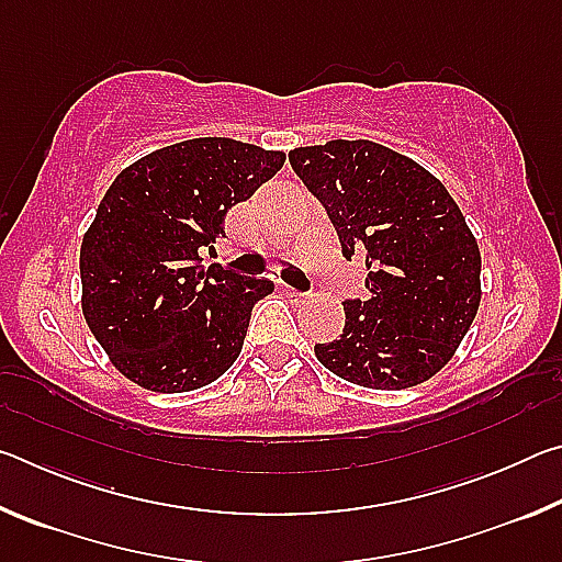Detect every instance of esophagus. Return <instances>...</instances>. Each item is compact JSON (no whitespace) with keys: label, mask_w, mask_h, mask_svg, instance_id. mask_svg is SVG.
<instances>
[{"label":"esophagus","mask_w":562,"mask_h":562,"mask_svg":"<svg viewBox=\"0 0 562 562\" xmlns=\"http://www.w3.org/2000/svg\"><path fill=\"white\" fill-rule=\"evenodd\" d=\"M284 294H288V297L294 300V302H302L304 297H307V294L300 292V290H294V288H288V284H284Z\"/></svg>","instance_id":"1"}]
</instances>
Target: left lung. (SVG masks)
<instances>
[{"instance_id": "obj_1", "label": "left lung", "mask_w": 562, "mask_h": 562, "mask_svg": "<svg viewBox=\"0 0 562 562\" xmlns=\"http://www.w3.org/2000/svg\"><path fill=\"white\" fill-rule=\"evenodd\" d=\"M325 205L341 252L364 255L367 300H347L339 339L315 345L331 374L367 389H408L449 364L481 304V252L449 190L374 140L290 150Z\"/></svg>"}]
</instances>
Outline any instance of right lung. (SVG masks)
<instances>
[{"instance_id":"right-lung-1","label":"right lung","mask_w":562,"mask_h":562,"mask_svg":"<svg viewBox=\"0 0 562 562\" xmlns=\"http://www.w3.org/2000/svg\"><path fill=\"white\" fill-rule=\"evenodd\" d=\"M282 150L190 138L123 168L81 240L83 319L128 382L193 392L240 357L270 280L203 265L225 215L270 180Z\"/></svg>"}]
</instances>
